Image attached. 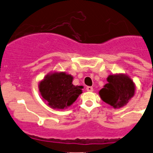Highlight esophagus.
<instances>
[{"label":"esophagus","mask_w":153,"mask_h":153,"mask_svg":"<svg viewBox=\"0 0 153 153\" xmlns=\"http://www.w3.org/2000/svg\"><path fill=\"white\" fill-rule=\"evenodd\" d=\"M86 90H87L88 92H92V91H93V88H92V86H87V87H86Z\"/></svg>","instance_id":"1"}]
</instances>
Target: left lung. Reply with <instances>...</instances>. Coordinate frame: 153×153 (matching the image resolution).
<instances>
[{"label": "left lung", "instance_id": "obj_1", "mask_svg": "<svg viewBox=\"0 0 153 153\" xmlns=\"http://www.w3.org/2000/svg\"><path fill=\"white\" fill-rule=\"evenodd\" d=\"M99 91L101 99L114 108L122 107L135 94L133 81L124 75H112Z\"/></svg>", "mask_w": 153, "mask_h": 153}]
</instances>
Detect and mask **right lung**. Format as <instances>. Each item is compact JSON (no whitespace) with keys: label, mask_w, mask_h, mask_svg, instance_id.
<instances>
[{"label":"right lung","mask_w":153,"mask_h":153,"mask_svg":"<svg viewBox=\"0 0 153 153\" xmlns=\"http://www.w3.org/2000/svg\"><path fill=\"white\" fill-rule=\"evenodd\" d=\"M70 75L64 72L47 75L39 84L41 96L54 109H64L73 104L82 93L81 86H74Z\"/></svg>","instance_id":"1"}]
</instances>
